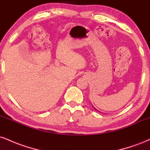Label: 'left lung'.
<instances>
[{
	"instance_id": "left-lung-1",
	"label": "left lung",
	"mask_w": 150,
	"mask_h": 150,
	"mask_svg": "<svg viewBox=\"0 0 150 150\" xmlns=\"http://www.w3.org/2000/svg\"><path fill=\"white\" fill-rule=\"evenodd\" d=\"M94 109H95V110H97V109H96V108H94Z\"/></svg>"
}]
</instances>
